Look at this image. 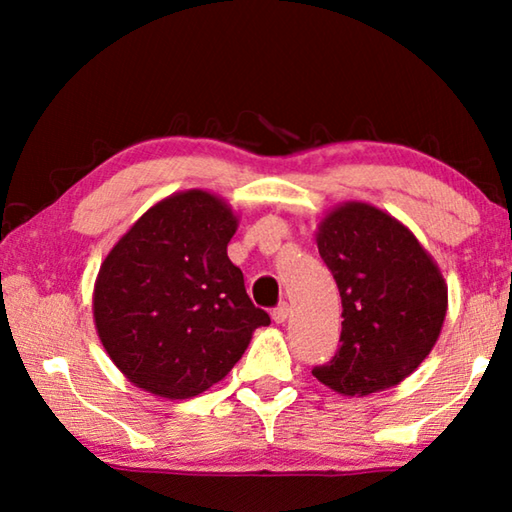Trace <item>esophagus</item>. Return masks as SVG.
Listing matches in <instances>:
<instances>
[{"instance_id": "1", "label": "esophagus", "mask_w": 512, "mask_h": 512, "mask_svg": "<svg viewBox=\"0 0 512 512\" xmlns=\"http://www.w3.org/2000/svg\"><path fill=\"white\" fill-rule=\"evenodd\" d=\"M289 305H287V302H282V305H277L275 309H273V320H275V323H284V320H287L289 318Z\"/></svg>"}]
</instances>
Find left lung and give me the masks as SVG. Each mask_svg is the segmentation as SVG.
Returning a JSON list of instances; mask_svg holds the SVG:
<instances>
[{
	"instance_id": "obj_1",
	"label": "left lung",
	"mask_w": 512,
	"mask_h": 512,
	"mask_svg": "<svg viewBox=\"0 0 512 512\" xmlns=\"http://www.w3.org/2000/svg\"><path fill=\"white\" fill-rule=\"evenodd\" d=\"M318 253L341 293V345L314 377L343 395L400 384L438 341L447 284L418 239L393 216L348 203L325 216Z\"/></svg>"
}]
</instances>
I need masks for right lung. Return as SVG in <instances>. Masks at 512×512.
Segmentation results:
<instances>
[{"mask_svg":"<svg viewBox=\"0 0 512 512\" xmlns=\"http://www.w3.org/2000/svg\"><path fill=\"white\" fill-rule=\"evenodd\" d=\"M235 230L228 205L192 189L153 205L101 264L94 323L135 386L169 400L203 393L271 323L228 257Z\"/></svg>","mask_w":512,"mask_h":512,"instance_id":"add662e5","label":"right lung"}]
</instances>
